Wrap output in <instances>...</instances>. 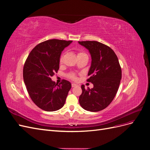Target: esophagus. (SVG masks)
I'll list each match as a JSON object with an SVG mask.
<instances>
[{
    "instance_id": "1",
    "label": "esophagus",
    "mask_w": 150,
    "mask_h": 150,
    "mask_svg": "<svg viewBox=\"0 0 150 150\" xmlns=\"http://www.w3.org/2000/svg\"><path fill=\"white\" fill-rule=\"evenodd\" d=\"M71 86H72V88H74V87H75V86H77V84H75V83H72Z\"/></svg>"
}]
</instances>
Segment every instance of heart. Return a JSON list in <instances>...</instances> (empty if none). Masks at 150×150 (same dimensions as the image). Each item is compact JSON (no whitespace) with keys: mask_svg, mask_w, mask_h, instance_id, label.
I'll list each match as a JSON object with an SVG mask.
<instances>
[{"mask_svg":"<svg viewBox=\"0 0 150 150\" xmlns=\"http://www.w3.org/2000/svg\"><path fill=\"white\" fill-rule=\"evenodd\" d=\"M81 54H85V53H84V52H79L78 54V55H81ZM63 59H64V54H62V55L61 56V57H60V59H59L60 63H62V62ZM68 78H70V79H72V80H76V79H77V76H76V74L73 73V72H71V73L68 74Z\"/></svg>","mask_w":150,"mask_h":150,"instance_id":"b5f03b06","label":"heart"}]
</instances>
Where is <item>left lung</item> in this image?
Returning a JSON list of instances; mask_svg holds the SVG:
<instances>
[{"label": "left lung", "instance_id": "left-lung-1", "mask_svg": "<svg viewBox=\"0 0 150 150\" xmlns=\"http://www.w3.org/2000/svg\"><path fill=\"white\" fill-rule=\"evenodd\" d=\"M89 50L91 64L88 82L93 84L92 89L81 86L82 94L79 101L85 110L101 111L108 106L115 98L121 79V68L118 59L110 47L98 41H79Z\"/></svg>", "mask_w": 150, "mask_h": 150}]
</instances>
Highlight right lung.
I'll list each match as a JSON object with an SVG mask.
<instances>
[{"label":"right lung","mask_w":150,"mask_h":150,"mask_svg":"<svg viewBox=\"0 0 150 150\" xmlns=\"http://www.w3.org/2000/svg\"><path fill=\"white\" fill-rule=\"evenodd\" d=\"M72 40L50 39L38 44L25 62L23 78L32 101L46 111H55L64 105L71 84L63 79L60 84L51 80L59 69L62 51Z\"/></svg>","instance_id":"obj_1"}]
</instances>
